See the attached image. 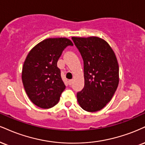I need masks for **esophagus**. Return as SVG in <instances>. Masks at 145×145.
Instances as JSON below:
<instances>
[{
	"label": "esophagus",
	"instance_id": "esophagus-1",
	"mask_svg": "<svg viewBox=\"0 0 145 145\" xmlns=\"http://www.w3.org/2000/svg\"><path fill=\"white\" fill-rule=\"evenodd\" d=\"M68 84L69 85H71L73 84V80H68Z\"/></svg>",
	"mask_w": 145,
	"mask_h": 145
}]
</instances>
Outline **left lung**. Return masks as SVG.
I'll return each instance as SVG.
<instances>
[{
    "label": "left lung",
    "instance_id": "obj_1",
    "mask_svg": "<svg viewBox=\"0 0 145 145\" xmlns=\"http://www.w3.org/2000/svg\"><path fill=\"white\" fill-rule=\"evenodd\" d=\"M84 61V86L78 92L84 110L95 112L112 99L119 84V66L109 44L99 37L71 38Z\"/></svg>",
    "mask_w": 145,
    "mask_h": 145
}]
</instances>
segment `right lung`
<instances>
[{"instance_id": "right-lung-1", "label": "right lung", "mask_w": 145, "mask_h": 145, "mask_svg": "<svg viewBox=\"0 0 145 145\" xmlns=\"http://www.w3.org/2000/svg\"><path fill=\"white\" fill-rule=\"evenodd\" d=\"M68 46L73 43L66 38H48L36 45L26 57L22 69L23 84L29 99L38 107H54L65 90L57 61Z\"/></svg>"}]
</instances>
